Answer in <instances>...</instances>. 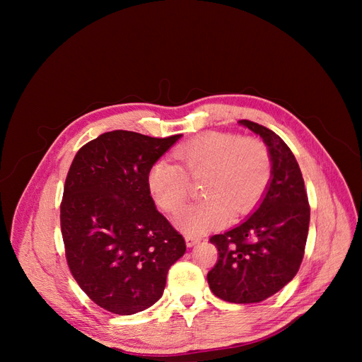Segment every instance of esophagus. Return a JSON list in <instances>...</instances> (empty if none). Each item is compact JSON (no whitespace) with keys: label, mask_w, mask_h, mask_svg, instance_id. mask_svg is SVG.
Masks as SVG:
<instances>
[{"label":"esophagus","mask_w":362,"mask_h":362,"mask_svg":"<svg viewBox=\"0 0 362 362\" xmlns=\"http://www.w3.org/2000/svg\"><path fill=\"white\" fill-rule=\"evenodd\" d=\"M201 237H196V235H190V234H187L185 235V245H187L189 247H192V246H194V245H198L199 242H201Z\"/></svg>","instance_id":"1"}]
</instances>
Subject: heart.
Wrapping results in <instances>:
<instances>
[{
  "mask_svg": "<svg viewBox=\"0 0 362 362\" xmlns=\"http://www.w3.org/2000/svg\"><path fill=\"white\" fill-rule=\"evenodd\" d=\"M180 166L158 160L148 173L152 198L168 213H178L190 194V178L201 180L206 198L177 217L189 234H202L226 222L229 214L249 213L272 178L270 154L262 141L233 133L210 131L185 141L173 152Z\"/></svg>",
  "mask_w": 362,
  "mask_h": 362,
  "instance_id": "1",
  "label": "heart"
}]
</instances>
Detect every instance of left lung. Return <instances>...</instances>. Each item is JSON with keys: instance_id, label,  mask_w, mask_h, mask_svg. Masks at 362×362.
I'll list each match as a JSON object with an SVG mask.
<instances>
[{"instance_id": "left-lung-1", "label": "left lung", "mask_w": 362, "mask_h": 362, "mask_svg": "<svg viewBox=\"0 0 362 362\" xmlns=\"http://www.w3.org/2000/svg\"><path fill=\"white\" fill-rule=\"evenodd\" d=\"M238 124L267 145L272 180L254 214L210 238L218 258L206 279L222 300L257 303L286 287L298 273L308 237L310 204L300 168L286 141L250 120Z\"/></svg>"}]
</instances>
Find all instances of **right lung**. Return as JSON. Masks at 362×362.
Wrapping results in <instances>:
<instances>
[{
  "mask_svg": "<svg viewBox=\"0 0 362 362\" xmlns=\"http://www.w3.org/2000/svg\"><path fill=\"white\" fill-rule=\"evenodd\" d=\"M180 137L116 129L80 148L71 164L60 205L64 254L80 288L105 311L149 308L184 255L182 235L148 187L152 164Z\"/></svg>",
  "mask_w": 362,
  "mask_h": 362,
  "instance_id": "add662e5",
  "label": "right lung"
}]
</instances>
